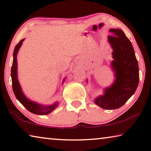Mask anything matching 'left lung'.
Segmentation results:
<instances>
[{
    "label": "left lung",
    "instance_id": "8db88e82",
    "mask_svg": "<svg viewBox=\"0 0 151 151\" xmlns=\"http://www.w3.org/2000/svg\"><path fill=\"white\" fill-rule=\"evenodd\" d=\"M109 32L111 35L107 39L113 50L110 66L115 79L94 102L103 109H116L124 106L135 93L139 83V69L132 45L123 31L110 29Z\"/></svg>",
    "mask_w": 151,
    "mask_h": 151
}]
</instances>
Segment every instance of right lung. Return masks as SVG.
Listing matches in <instances>:
<instances>
[{
    "label": "right lung",
    "mask_w": 151,
    "mask_h": 151,
    "mask_svg": "<svg viewBox=\"0 0 151 151\" xmlns=\"http://www.w3.org/2000/svg\"><path fill=\"white\" fill-rule=\"evenodd\" d=\"M24 40H21L19 43L16 45L13 52V64L11 67V78H12V85H13V90L17 99L19 101L23 106L27 109L29 111L37 115H47L56 108L58 105V102L56 101L53 104L48 105V106H44L42 104H40L35 101H33L32 100L25 96L23 93L22 88H21L19 82L17 78V54L19 48L23 44ZM66 79V77L63 79V82Z\"/></svg>",
    "instance_id": "1"
}]
</instances>
